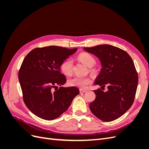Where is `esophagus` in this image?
<instances>
[{
    "label": "esophagus",
    "instance_id": "34e87169",
    "mask_svg": "<svg viewBox=\"0 0 149 149\" xmlns=\"http://www.w3.org/2000/svg\"><path fill=\"white\" fill-rule=\"evenodd\" d=\"M86 91H87L86 90H84V89H79L80 93H86Z\"/></svg>",
    "mask_w": 149,
    "mask_h": 149
}]
</instances>
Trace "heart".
<instances>
[{"instance_id":"heart-1","label":"heart","mask_w":149,"mask_h":149,"mask_svg":"<svg viewBox=\"0 0 149 149\" xmlns=\"http://www.w3.org/2000/svg\"><path fill=\"white\" fill-rule=\"evenodd\" d=\"M78 59L82 62L86 66L91 68L96 64V60L91 55L87 53H81L78 55ZM73 61L71 59L68 58L61 63L60 65V70L63 74L66 76H71L73 74ZM89 71L92 72L93 70L90 69ZM92 83L91 77H79L75 76L68 80V84L71 86L78 87L80 89H85L88 86Z\"/></svg>"}]
</instances>
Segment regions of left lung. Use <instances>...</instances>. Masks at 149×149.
Listing matches in <instances>:
<instances>
[{
  "label": "left lung",
  "mask_w": 149,
  "mask_h": 149,
  "mask_svg": "<svg viewBox=\"0 0 149 149\" xmlns=\"http://www.w3.org/2000/svg\"><path fill=\"white\" fill-rule=\"evenodd\" d=\"M84 49L101 62L102 68L95 84L108 88L106 92L100 88L94 90L96 99L89 104L90 110L103 121L118 119L132 106L136 96L138 74L132 59L123 49L110 45Z\"/></svg>",
  "instance_id": "left-lung-1"
}]
</instances>
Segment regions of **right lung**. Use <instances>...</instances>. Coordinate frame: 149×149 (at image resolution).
<instances>
[{
    "instance_id": "1",
    "label": "right lung",
    "mask_w": 149,
    "mask_h": 149,
    "mask_svg": "<svg viewBox=\"0 0 149 149\" xmlns=\"http://www.w3.org/2000/svg\"><path fill=\"white\" fill-rule=\"evenodd\" d=\"M76 51L57 46L36 48L24 58L19 71L23 100L38 118L48 120L58 118L79 94L74 86L57 87L66 81L60 73L61 63Z\"/></svg>"
}]
</instances>
